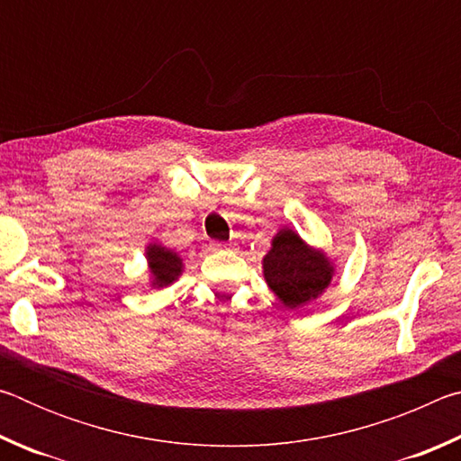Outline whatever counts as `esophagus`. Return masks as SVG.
Returning a JSON list of instances; mask_svg holds the SVG:
<instances>
[{
    "label": "esophagus",
    "instance_id": "esophagus-1",
    "mask_svg": "<svg viewBox=\"0 0 461 461\" xmlns=\"http://www.w3.org/2000/svg\"><path fill=\"white\" fill-rule=\"evenodd\" d=\"M212 248H213V249H228V248H231V246H228V244H220V241H213Z\"/></svg>",
    "mask_w": 461,
    "mask_h": 461
}]
</instances>
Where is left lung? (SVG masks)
Returning a JSON list of instances; mask_svg holds the SVG:
<instances>
[{
  "mask_svg": "<svg viewBox=\"0 0 461 461\" xmlns=\"http://www.w3.org/2000/svg\"><path fill=\"white\" fill-rule=\"evenodd\" d=\"M262 272L276 299L286 309H299L325 293L335 267L323 249L309 246L291 228H283L262 258Z\"/></svg>",
  "mask_w": 461,
  "mask_h": 461,
  "instance_id": "8db88e82",
  "label": "left lung"
}]
</instances>
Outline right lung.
Masks as SVG:
<instances>
[{
    "label": "right lung",
    "mask_w": 461,
    "mask_h": 461,
    "mask_svg": "<svg viewBox=\"0 0 461 461\" xmlns=\"http://www.w3.org/2000/svg\"><path fill=\"white\" fill-rule=\"evenodd\" d=\"M146 260L148 272H150V286L165 288L173 285L175 280L183 275V258L170 248L162 244H148L146 246Z\"/></svg>",
    "instance_id": "obj_1"
}]
</instances>
